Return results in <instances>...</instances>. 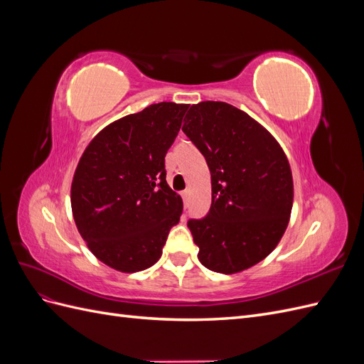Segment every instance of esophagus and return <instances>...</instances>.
Instances as JSON below:
<instances>
[{
  "label": "esophagus",
  "mask_w": 364,
  "mask_h": 364,
  "mask_svg": "<svg viewBox=\"0 0 364 364\" xmlns=\"http://www.w3.org/2000/svg\"><path fill=\"white\" fill-rule=\"evenodd\" d=\"M182 199H183V206H185V208L188 206V202H190V191H188V190L182 191Z\"/></svg>",
  "instance_id": "1"
}]
</instances>
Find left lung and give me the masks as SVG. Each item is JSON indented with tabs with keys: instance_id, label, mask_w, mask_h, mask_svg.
I'll return each instance as SVG.
<instances>
[{
	"instance_id": "left-lung-1",
	"label": "left lung",
	"mask_w": 364,
	"mask_h": 364,
	"mask_svg": "<svg viewBox=\"0 0 364 364\" xmlns=\"http://www.w3.org/2000/svg\"><path fill=\"white\" fill-rule=\"evenodd\" d=\"M183 134L211 171L213 203L190 220L199 261L232 274L266 258L278 246L293 206V176L279 142L258 121L223 102L193 105Z\"/></svg>"
}]
</instances>
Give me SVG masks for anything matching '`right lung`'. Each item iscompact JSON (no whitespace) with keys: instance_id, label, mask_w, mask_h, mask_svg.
Listing matches in <instances>:
<instances>
[{"instance_id":"1","label":"right lung","mask_w":364,"mask_h":364,"mask_svg":"<svg viewBox=\"0 0 364 364\" xmlns=\"http://www.w3.org/2000/svg\"><path fill=\"white\" fill-rule=\"evenodd\" d=\"M188 105L162 102L106 126L71 183L77 229L94 255L123 273L155 264L183 203L165 181V155Z\"/></svg>"}]
</instances>
